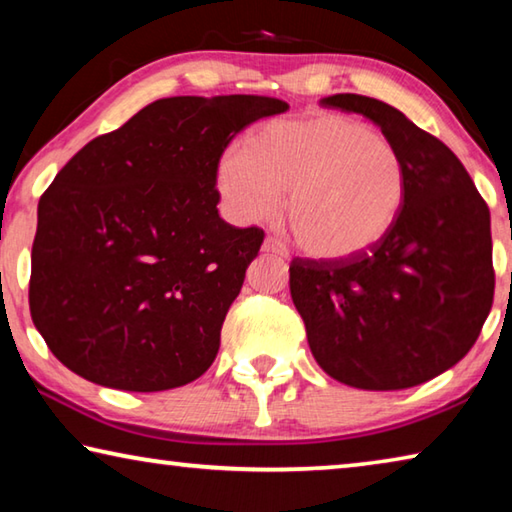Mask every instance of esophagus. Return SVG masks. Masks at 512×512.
I'll use <instances>...</instances> for the list:
<instances>
[{
	"label": "esophagus",
	"instance_id": "esophagus-1",
	"mask_svg": "<svg viewBox=\"0 0 512 512\" xmlns=\"http://www.w3.org/2000/svg\"><path fill=\"white\" fill-rule=\"evenodd\" d=\"M262 250L264 253H271V255H277V257H287V246L282 244V241H277L273 237H266L264 244H262Z\"/></svg>",
	"mask_w": 512,
	"mask_h": 512
}]
</instances>
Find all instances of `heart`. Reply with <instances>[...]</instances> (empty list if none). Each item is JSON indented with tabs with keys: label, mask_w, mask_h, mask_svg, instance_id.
I'll return each mask as SVG.
<instances>
[{
	"label": "heart",
	"mask_w": 512,
	"mask_h": 512,
	"mask_svg": "<svg viewBox=\"0 0 512 512\" xmlns=\"http://www.w3.org/2000/svg\"><path fill=\"white\" fill-rule=\"evenodd\" d=\"M219 187L235 219L262 221L284 189L293 239L311 257L343 259L375 246L400 219L406 164L375 128L341 112L277 119L246 149L219 162Z\"/></svg>",
	"instance_id": "1"
}]
</instances>
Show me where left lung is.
<instances>
[{
  "label": "left lung",
  "mask_w": 512,
  "mask_h": 512,
  "mask_svg": "<svg viewBox=\"0 0 512 512\" xmlns=\"http://www.w3.org/2000/svg\"><path fill=\"white\" fill-rule=\"evenodd\" d=\"M320 106L375 121L404 158L406 201L363 253L293 259V305L329 377L363 391L418 386L461 361L490 314V210L461 160L397 108L363 94Z\"/></svg>",
  "instance_id": "left-lung-1"
}]
</instances>
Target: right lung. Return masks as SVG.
<instances>
[{
    "label": "right lung",
    "instance_id": "add662e5",
    "mask_svg": "<svg viewBox=\"0 0 512 512\" xmlns=\"http://www.w3.org/2000/svg\"><path fill=\"white\" fill-rule=\"evenodd\" d=\"M289 103L158 99L94 137L40 196L29 309L54 357L117 391L185 386L212 366L264 230L225 223L228 144Z\"/></svg>",
    "mask_w": 512,
    "mask_h": 512
}]
</instances>
